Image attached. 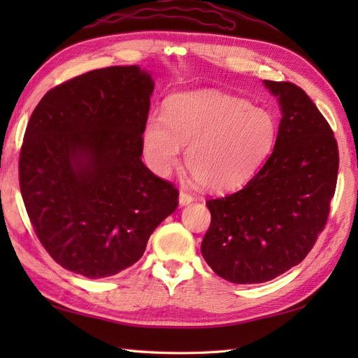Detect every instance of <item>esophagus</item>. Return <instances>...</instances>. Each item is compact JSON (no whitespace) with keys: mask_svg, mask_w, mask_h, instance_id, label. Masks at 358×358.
Returning <instances> with one entry per match:
<instances>
[{"mask_svg":"<svg viewBox=\"0 0 358 358\" xmlns=\"http://www.w3.org/2000/svg\"><path fill=\"white\" fill-rule=\"evenodd\" d=\"M194 200H195V196L192 194H189L186 191H181L180 192V204H181V206H186V204L192 203Z\"/></svg>","mask_w":358,"mask_h":358,"instance_id":"obj_1","label":"esophagus"}]
</instances>
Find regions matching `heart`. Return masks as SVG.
<instances>
[{
	"instance_id": "1",
	"label": "heart",
	"mask_w": 358,
	"mask_h": 358,
	"mask_svg": "<svg viewBox=\"0 0 358 358\" xmlns=\"http://www.w3.org/2000/svg\"><path fill=\"white\" fill-rule=\"evenodd\" d=\"M272 112L245 98L201 90L178 94L164 103L162 118L150 117L141 146L150 169L171 173L186 150V167L209 191H229L252 177L275 146Z\"/></svg>"
}]
</instances>
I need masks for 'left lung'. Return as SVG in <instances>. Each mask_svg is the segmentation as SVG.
<instances>
[{
	"mask_svg": "<svg viewBox=\"0 0 358 358\" xmlns=\"http://www.w3.org/2000/svg\"><path fill=\"white\" fill-rule=\"evenodd\" d=\"M264 85L283 113L272 154L245 187L206 201L210 226L201 254L237 285L269 281L305 260L337 186L338 146L322 112L294 83Z\"/></svg>",
	"mask_w": 358,
	"mask_h": 358,
	"instance_id": "1",
	"label": "left lung"
}]
</instances>
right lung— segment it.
<instances>
[{
	"mask_svg": "<svg viewBox=\"0 0 358 358\" xmlns=\"http://www.w3.org/2000/svg\"><path fill=\"white\" fill-rule=\"evenodd\" d=\"M152 92L138 66H112L50 89L30 115L22 201L38 240L67 271L115 275L178 206V189L141 162Z\"/></svg>",
	"mask_w": 358,
	"mask_h": 358,
	"instance_id": "right-lung-1",
	"label": "right lung"
}]
</instances>
